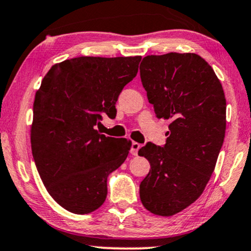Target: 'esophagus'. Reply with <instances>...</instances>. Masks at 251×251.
Listing matches in <instances>:
<instances>
[{
	"instance_id": "34e87169",
	"label": "esophagus",
	"mask_w": 251,
	"mask_h": 251,
	"mask_svg": "<svg viewBox=\"0 0 251 251\" xmlns=\"http://www.w3.org/2000/svg\"><path fill=\"white\" fill-rule=\"evenodd\" d=\"M140 147H141L140 144L133 141V143L131 144V153H132V155H134V156L138 155V151L140 150Z\"/></svg>"
}]
</instances>
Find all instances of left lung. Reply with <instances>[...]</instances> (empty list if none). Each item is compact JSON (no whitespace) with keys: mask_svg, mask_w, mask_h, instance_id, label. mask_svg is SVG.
<instances>
[{"mask_svg":"<svg viewBox=\"0 0 251 251\" xmlns=\"http://www.w3.org/2000/svg\"><path fill=\"white\" fill-rule=\"evenodd\" d=\"M140 78L156 117L172 120L164 146L147 143L138 152L151 164L140 200L151 213L172 216L198 200L212 176L225 140V92L196 53L145 57Z\"/></svg>","mask_w":251,"mask_h":251,"instance_id":"obj_1","label":"left lung"}]
</instances>
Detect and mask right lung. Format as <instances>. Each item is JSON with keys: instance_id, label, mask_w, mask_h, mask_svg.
Returning a JSON list of instances; mask_svg holds the SVG:
<instances>
[{"instance_id": "obj_1", "label": "right lung", "mask_w": 251, "mask_h": 251, "mask_svg": "<svg viewBox=\"0 0 251 251\" xmlns=\"http://www.w3.org/2000/svg\"><path fill=\"white\" fill-rule=\"evenodd\" d=\"M141 57H77L55 64L35 96L31 150L45 188L59 206L89 214L104 203L107 177L125 161L131 143L96 129L102 114L137 76Z\"/></svg>"}]
</instances>
